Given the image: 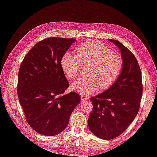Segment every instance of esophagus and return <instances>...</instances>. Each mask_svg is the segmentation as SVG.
Returning <instances> with one entry per match:
<instances>
[{
    "label": "esophagus",
    "instance_id": "1",
    "mask_svg": "<svg viewBox=\"0 0 157 157\" xmlns=\"http://www.w3.org/2000/svg\"><path fill=\"white\" fill-rule=\"evenodd\" d=\"M81 100L82 101H85V100H87L88 99V96L85 95V94H81Z\"/></svg>",
    "mask_w": 157,
    "mask_h": 157
}]
</instances>
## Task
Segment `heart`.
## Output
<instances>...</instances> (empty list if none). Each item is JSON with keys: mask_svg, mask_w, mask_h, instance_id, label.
I'll return each instance as SVG.
<instances>
[{"mask_svg": "<svg viewBox=\"0 0 157 157\" xmlns=\"http://www.w3.org/2000/svg\"><path fill=\"white\" fill-rule=\"evenodd\" d=\"M76 55L66 52L61 59V66L68 78L76 79L81 73L82 64H90L88 76L77 79L71 84L73 90L89 94L99 86L107 89L115 82L123 68V60L110 48L99 42L82 43L75 49Z\"/></svg>", "mask_w": 157, "mask_h": 157, "instance_id": "obj_1", "label": "heart"}]
</instances>
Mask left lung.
Listing matches in <instances>:
<instances>
[{"label":"left lung","mask_w":157,"mask_h":157,"mask_svg":"<svg viewBox=\"0 0 157 157\" xmlns=\"http://www.w3.org/2000/svg\"><path fill=\"white\" fill-rule=\"evenodd\" d=\"M123 60L121 73L115 82L103 93L91 97L93 110L88 126L96 136L111 140L120 136L138 114L143 94L141 71L135 56L116 40Z\"/></svg>","instance_id":"obj_1"}]
</instances>
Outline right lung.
<instances>
[{
	"label": "right lung",
	"mask_w": 157,
	"mask_h": 157,
	"mask_svg": "<svg viewBox=\"0 0 157 157\" xmlns=\"http://www.w3.org/2000/svg\"><path fill=\"white\" fill-rule=\"evenodd\" d=\"M76 40L50 37L38 42L22 61L17 94L31 128L44 136H56L66 128L80 102L75 91L65 94L69 83L61 59Z\"/></svg>",
	"instance_id": "right-lung-1"
}]
</instances>
